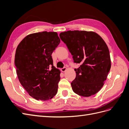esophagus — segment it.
I'll return each mask as SVG.
<instances>
[{
    "label": "esophagus",
    "mask_w": 129,
    "mask_h": 129,
    "mask_svg": "<svg viewBox=\"0 0 129 129\" xmlns=\"http://www.w3.org/2000/svg\"><path fill=\"white\" fill-rule=\"evenodd\" d=\"M66 70H67V68H66V67H63V68L61 69V71L62 72H65L66 71Z\"/></svg>",
    "instance_id": "1"
}]
</instances>
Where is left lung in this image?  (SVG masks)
Instances as JSON below:
<instances>
[{
  "label": "left lung",
  "mask_w": 129,
  "mask_h": 129,
  "mask_svg": "<svg viewBox=\"0 0 129 129\" xmlns=\"http://www.w3.org/2000/svg\"><path fill=\"white\" fill-rule=\"evenodd\" d=\"M60 37L74 62L81 64L75 69L76 77L71 83L73 91L83 97L95 95L103 86L111 68L106 43L98 34L85 30H68L61 33Z\"/></svg>",
  "instance_id": "left-lung-1"
}]
</instances>
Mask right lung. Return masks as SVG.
Returning a JSON list of instances; mask_svg holds the SVG:
<instances>
[{"instance_id": "obj_1", "label": "right lung", "mask_w": 129, "mask_h": 129, "mask_svg": "<svg viewBox=\"0 0 129 129\" xmlns=\"http://www.w3.org/2000/svg\"><path fill=\"white\" fill-rule=\"evenodd\" d=\"M56 32L28 35L19 44L14 64L22 87L37 100L52 99L57 92L60 71L53 66L52 54L59 45Z\"/></svg>"}]
</instances>
